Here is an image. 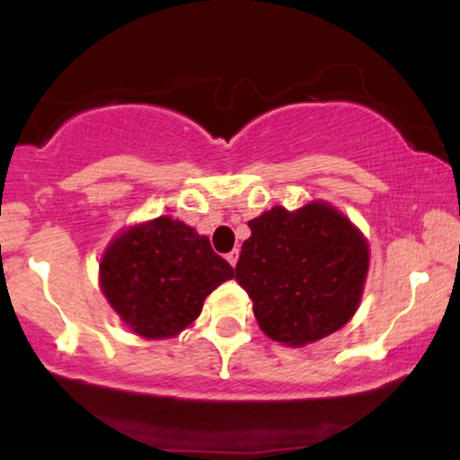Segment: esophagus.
Here are the masks:
<instances>
[{
  "label": "esophagus",
  "mask_w": 460,
  "mask_h": 460,
  "mask_svg": "<svg viewBox=\"0 0 460 460\" xmlns=\"http://www.w3.org/2000/svg\"><path fill=\"white\" fill-rule=\"evenodd\" d=\"M237 257H240V251H237V248H234V251H231V252H226V261H229L231 266H235Z\"/></svg>",
  "instance_id": "1"
}]
</instances>
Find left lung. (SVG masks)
<instances>
[{"label":"left lung","instance_id":"obj_1","mask_svg":"<svg viewBox=\"0 0 460 460\" xmlns=\"http://www.w3.org/2000/svg\"><path fill=\"white\" fill-rule=\"evenodd\" d=\"M248 226L235 281L270 340L311 344L355 315L369 252L344 216L324 203L298 212L277 205Z\"/></svg>","mask_w":460,"mask_h":460}]
</instances>
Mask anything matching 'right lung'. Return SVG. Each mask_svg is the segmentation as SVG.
<instances>
[{"instance_id":"right-lung-1","label":"right lung","mask_w":460,"mask_h":460,"mask_svg":"<svg viewBox=\"0 0 460 460\" xmlns=\"http://www.w3.org/2000/svg\"><path fill=\"white\" fill-rule=\"evenodd\" d=\"M99 270L105 298L120 320L151 340L192 324L203 300L234 279V268L216 255L208 237L168 216L120 234Z\"/></svg>"}]
</instances>
